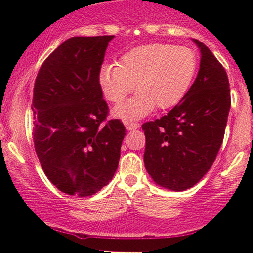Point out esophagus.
I'll use <instances>...</instances> for the list:
<instances>
[{
	"mask_svg": "<svg viewBox=\"0 0 253 253\" xmlns=\"http://www.w3.org/2000/svg\"><path fill=\"white\" fill-rule=\"evenodd\" d=\"M125 127H126L127 130H134L136 128H139V125L133 123H125Z\"/></svg>",
	"mask_w": 253,
	"mask_h": 253,
	"instance_id": "esophagus-1",
	"label": "esophagus"
}]
</instances>
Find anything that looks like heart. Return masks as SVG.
Listing matches in <instances>:
<instances>
[{"instance_id":"1","label":"heart","mask_w":253,"mask_h":253,"mask_svg":"<svg viewBox=\"0 0 253 253\" xmlns=\"http://www.w3.org/2000/svg\"><path fill=\"white\" fill-rule=\"evenodd\" d=\"M197 70V57L191 48L170 43L138 46L121 56L117 65H104L97 82L104 98L125 103L113 109V117L124 121L140 120L153 109L167 110L177 106L189 91Z\"/></svg>"}]
</instances>
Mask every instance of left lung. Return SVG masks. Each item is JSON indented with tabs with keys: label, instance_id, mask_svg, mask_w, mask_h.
<instances>
[{
	"label": "left lung",
	"instance_id": "left-lung-1",
	"mask_svg": "<svg viewBox=\"0 0 253 253\" xmlns=\"http://www.w3.org/2000/svg\"><path fill=\"white\" fill-rule=\"evenodd\" d=\"M200 70L184 98L167 115L145 123L144 163L156 184L183 191L207 173L221 147L229 108L228 77L205 43Z\"/></svg>",
	"mask_w": 253,
	"mask_h": 253
}]
</instances>
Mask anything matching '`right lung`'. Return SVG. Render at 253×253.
<instances>
[{"label":"right lung","instance_id":"1","mask_svg":"<svg viewBox=\"0 0 253 253\" xmlns=\"http://www.w3.org/2000/svg\"><path fill=\"white\" fill-rule=\"evenodd\" d=\"M113 38L65 40L34 83V149L47 178L69 195H94L118 169L126 129L118 119L104 123L108 106L97 82Z\"/></svg>","mask_w":253,"mask_h":253}]
</instances>
